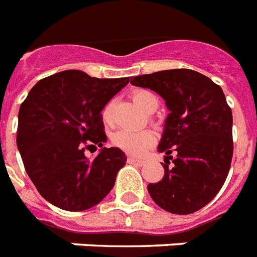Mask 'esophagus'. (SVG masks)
Returning <instances> with one entry per match:
<instances>
[{
	"label": "esophagus",
	"instance_id": "obj_1",
	"mask_svg": "<svg viewBox=\"0 0 257 257\" xmlns=\"http://www.w3.org/2000/svg\"><path fill=\"white\" fill-rule=\"evenodd\" d=\"M127 163H130V164H137V166H142V164L145 163V162L141 161V159H138V158L128 157V158H127Z\"/></svg>",
	"mask_w": 257,
	"mask_h": 257
}]
</instances>
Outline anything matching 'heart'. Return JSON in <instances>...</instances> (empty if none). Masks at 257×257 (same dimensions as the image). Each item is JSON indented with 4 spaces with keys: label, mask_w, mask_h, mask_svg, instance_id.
<instances>
[{
    "label": "heart",
    "mask_w": 257,
    "mask_h": 257,
    "mask_svg": "<svg viewBox=\"0 0 257 257\" xmlns=\"http://www.w3.org/2000/svg\"><path fill=\"white\" fill-rule=\"evenodd\" d=\"M133 100L141 110L147 114H153L159 106L157 95L149 90H135L133 93ZM103 122L111 124L112 122V104L107 103L102 111ZM114 145L131 155H143L154 145L155 138L150 131H128L120 130L112 137Z\"/></svg>",
    "instance_id": "b5f03b06"
}]
</instances>
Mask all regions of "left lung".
I'll use <instances>...</instances> for the list:
<instances>
[{
	"label": "left lung",
	"instance_id": "8db88e82",
	"mask_svg": "<svg viewBox=\"0 0 257 257\" xmlns=\"http://www.w3.org/2000/svg\"><path fill=\"white\" fill-rule=\"evenodd\" d=\"M130 83L159 94L170 111L158 146L166 154L164 176L147 186L150 196L171 213L200 210L220 191L232 161V111L223 90L188 69L138 75Z\"/></svg>",
	"mask_w": 257,
	"mask_h": 257
}]
</instances>
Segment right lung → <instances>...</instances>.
<instances>
[{
    "mask_svg": "<svg viewBox=\"0 0 257 257\" xmlns=\"http://www.w3.org/2000/svg\"><path fill=\"white\" fill-rule=\"evenodd\" d=\"M128 81L66 70L29 91L18 112L17 147L29 178L53 206L89 210L114 187L127 157L118 147H103L107 137L100 112ZM86 145L102 149L89 160Z\"/></svg>",
    "mask_w": 257,
    "mask_h": 257,
    "instance_id": "obj_1",
    "label": "right lung"
}]
</instances>
